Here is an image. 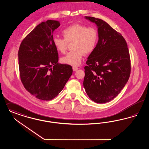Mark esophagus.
<instances>
[{"mask_svg":"<svg viewBox=\"0 0 149 149\" xmlns=\"http://www.w3.org/2000/svg\"><path fill=\"white\" fill-rule=\"evenodd\" d=\"M72 70H73L74 72H76L77 70H78V68L77 67V66H73L72 67Z\"/></svg>","mask_w":149,"mask_h":149,"instance_id":"obj_1","label":"esophagus"}]
</instances>
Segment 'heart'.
<instances>
[{
  "mask_svg": "<svg viewBox=\"0 0 149 149\" xmlns=\"http://www.w3.org/2000/svg\"><path fill=\"white\" fill-rule=\"evenodd\" d=\"M64 38L54 36L53 43L56 50L61 53L66 50L68 42H72V51L61 59L62 63L72 66L79 65L84 54L91 53L97 45L99 34L94 27H87L83 24H74L62 31Z\"/></svg>",
  "mask_w": 149,
  "mask_h": 149,
  "instance_id": "b5f03b06",
  "label": "heart"
}]
</instances>
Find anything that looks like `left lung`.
I'll list each match as a JSON object with an SVG mask.
<instances>
[{"label":"left lung","instance_id":"obj_1","mask_svg":"<svg viewBox=\"0 0 149 149\" xmlns=\"http://www.w3.org/2000/svg\"><path fill=\"white\" fill-rule=\"evenodd\" d=\"M85 18L97 25L99 40L84 67V87L91 100L106 103L118 95L129 79V49L124 37L107 22L94 17Z\"/></svg>","mask_w":149,"mask_h":149}]
</instances>
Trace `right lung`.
Masks as SVG:
<instances>
[{"mask_svg":"<svg viewBox=\"0 0 149 149\" xmlns=\"http://www.w3.org/2000/svg\"><path fill=\"white\" fill-rule=\"evenodd\" d=\"M60 25L56 20L42 22L25 36L18 51L22 83L32 95L42 100L58 95L72 73L71 66L58 63L53 33Z\"/></svg>","mask_w":149,"mask_h":149,"instance_id":"right-lung-1","label":"right lung"}]
</instances>
